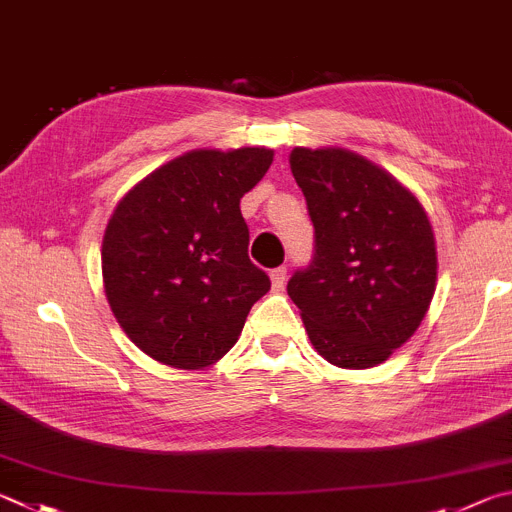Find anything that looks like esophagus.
Wrapping results in <instances>:
<instances>
[{
  "label": "esophagus",
  "instance_id": "1",
  "mask_svg": "<svg viewBox=\"0 0 512 512\" xmlns=\"http://www.w3.org/2000/svg\"><path fill=\"white\" fill-rule=\"evenodd\" d=\"M271 282H273L275 291H280V288H282L284 282H286V266L273 268V271H271Z\"/></svg>",
  "mask_w": 512,
  "mask_h": 512
}]
</instances>
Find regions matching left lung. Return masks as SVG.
<instances>
[{
    "label": "left lung",
    "mask_w": 512,
    "mask_h": 512,
    "mask_svg": "<svg viewBox=\"0 0 512 512\" xmlns=\"http://www.w3.org/2000/svg\"><path fill=\"white\" fill-rule=\"evenodd\" d=\"M315 228L313 257L286 291L324 360L367 369L418 329L436 286V248L421 203L347 150L291 152Z\"/></svg>",
    "instance_id": "1"
}]
</instances>
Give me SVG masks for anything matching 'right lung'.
Segmentation results:
<instances>
[{
  "instance_id": "obj_1",
  "label": "right lung",
  "mask_w": 512,
  "mask_h": 512,
  "mask_svg": "<svg viewBox=\"0 0 512 512\" xmlns=\"http://www.w3.org/2000/svg\"><path fill=\"white\" fill-rule=\"evenodd\" d=\"M273 150H197L147 176L111 215L102 277L129 340L154 360L201 369L235 345L271 280L248 257L239 201Z\"/></svg>"
}]
</instances>
